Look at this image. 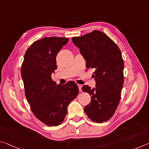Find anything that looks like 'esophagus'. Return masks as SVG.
<instances>
[{
  "label": "esophagus",
  "instance_id": "esophagus-1",
  "mask_svg": "<svg viewBox=\"0 0 149 149\" xmlns=\"http://www.w3.org/2000/svg\"><path fill=\"white\" fill-rule=\"evenodd\" d=\"M78 87H79V91H80V92H82V86L81 85V84H78Z\"/></svg>",
  "mask_w": 149,
  "mask_h": 149
}]
</instances>
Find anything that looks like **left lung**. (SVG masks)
<instances>
[{
	"mask_svg": "<svg viewBox=\"0 0 149 149\" xmlns=\"http://www.w3.org/2000/svg\"><path fill=\"white\" fill-rule=\"evenodd\" d=\"M72 42L80 49L86 62V67L95 70V87L87 85L83 92L91 96V102L84 112L92 121L101 123L110 119L120 100L124 84V61L118 46L103 32L93 31L79 37H72Z\"/></svg>",
	"mask_w": 149,
	"mask_h": 149,
	"instance_id": "obj_1",
	"label": "left lung"
}]
</instances>
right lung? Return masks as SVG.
Instances as JSON below:
<instances>
[{
	"label": "right lung",
	"instance_id": "right-lung-1",
	"mask_svg": "<svg viewBox=\"0 0 149 149\" xmlns=\"http://www.w3.org/2000/svg\"><path fill=\"white\" fill-rule=\"evenodd\" d=\"M69 41L64 37H45L36 41L26 51L21 73L25 97L31 111L48 126H58L67 114V107L79 94L73 81L57 85L52 79L57 69L56 56Z\"/></svg>",
	"mask_w": 149,
	"mask_h": 149
}]
</instances>
